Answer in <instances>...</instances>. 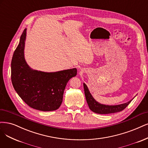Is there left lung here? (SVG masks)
Listing matches in <instances>:
<instances>
[{
    "instance_id": "1",
    "label": "left lung",
    "mask_w": 148,
    "mask_h": 148,
    "mask_svg": "<svg viewBox=\"0 0 148 148\" xmlns=\"http://www.w3.org/2000/svg\"><path fill=\"white\" fill-rule=\"evenodd\" d=\"M84 86V94L86 101L88 104V106L91 111L95 113L98 114H110V113H118V112L123 111L124 110L126 107L128 106V105L131 102V100L123 104L118 105H113V106H109V105H101L97 101H96L95 99L92 97V96L90 94V92L84 83L83 84Z\"/></svg>"
}]
</instances>
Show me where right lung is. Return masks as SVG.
Wrapping results in <instances>:
<instances>
[{
	"mask_svg": "<svg viewBox=\"0 0 148 148\" xmlns=\"http://www.w3.org/2000/svg\"><path fill=\"white\" fill-rule=\"evenodd\" d=\"M25 36L26 29L13 55L11 79L13 88L24 102L34 109L43 111L58 110L62 102L65 86L76 75L77 70L52 73L32 70L24 56Z\"/></svg>",
	"mask_w": 148,
	"mask_h": 148,
	"instance_id": "add662e5",
	"label": "right lung"
}]
</instances>
